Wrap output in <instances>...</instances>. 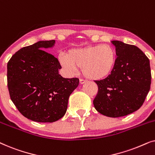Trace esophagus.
Segmentation results:
<instances>
[{
	"instance_id": "1",
	"label": "esophagus",
	"mask_w": 155,
	"mask_h": 155,
	"mask_svg": "<svg viewBox=\"0 0 155 155\" xmlns=\"http://www.w3.org/2000/svg\"><path fill=\"white\" fill-rule=\"evenodd\" d=\"M86 82H87L86 80H83V79H80V83L81 84H84Z\"/></svg>"
}]
</instances>
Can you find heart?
I'll return each mask as SVG.
<instances>
[{"label":"heart","instance_id":"b5f03b06","mask_svg":"<svg viewBox=\"0 0 155 155\" xmlns=\"http://www.w3.org/2000/svg\"><path fill=\"white\" fill-rule=\"evenodd\" d=\"M61 65L70 73L81 68L84 77L91 80L107 78L114 71L116 63V51L111 46H90L69 51L67 56H59Z\"/></svg>","mask_w":155,"mask_h":155}]
</instances>
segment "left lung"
I'll return each instance as SVG.
<instances>
[{
  "mask_svg": "<svg viewBox=\"0 0 155 155\" xmlns=\"http://www.w3.org/2000/svg\"><path fill=\"white\" fill-rule=\"evenodd\" d=\"M116 63L105 79L96 81L98 93L93 104L99 113L112 118L121 117L141 107L151 84L150 60L134 45L112 41Z\"/></svg>",
  "mask_w": 155,
  "mask_h": 155,
  "instance_id": "1",
  "label": "left lung"
}]
</instances>
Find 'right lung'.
Returning <instances> with one entry per match:
<instances>
[{"instance_id":"right-lung-1","label":"right lung","mask_w":155,"mask_h":155,"mask_svg":"<svg viewBox=\"0 0 155 155\" xmlns=\"http://www.w3.org/2000/svg\"><path fill=\"white\" fill-rule=\"evenodd\" d=\"M55 40L39 41L25 46L11 57L7 65L10 99L25 117L33 121L52 123L65 115L70 95L79 79L64 78L58 59L42 50Z\"/></svg>"}]
</instances>
